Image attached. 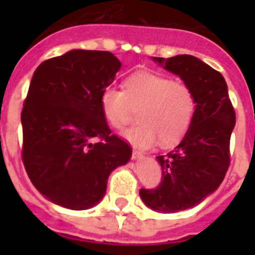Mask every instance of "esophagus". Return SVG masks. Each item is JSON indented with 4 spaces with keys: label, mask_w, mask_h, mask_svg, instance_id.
<instances>
[{
    "label": "esophagus",
    "mask_w": 255,
    "mask_h": 255,
    "mask_svg": "<svg viewBox=\"0 0 255 255\" xmlns=\"http://www.w3.org/2000/svg\"><path fill=\"white\" fill-rule=\"evenodd\" d=\"M141 157H143V153H141V152L137 151V149H133V151H132V159L139 160L141 159Z\"/></svg>",
    "instance_id": "esophagus-1"
}]
</instances>
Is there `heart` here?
<instances>
[{"instance_id": "1", "label": "heart", "mask_w": 255, "mask_h": 255, "mask_svg": "<svg viewBox=\"0 0 255 255\" xmlns=\"http://www.w3.org/2000/svg\"><path fill=\"white\" fill-rule=\"evenodd\" d=\"M137 108L140 123L126 129L124 139L141 148L152 147L160 139L163 145H173L189 129L196 99L186 85L151 71L129 75L123 91L110 86L100 94V110L112 128L124 127Z\"/></svg>"}]
</instances>
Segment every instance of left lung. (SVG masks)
Returning a JSON list of instances; mask_svg holds the SVG:
<instances>
[{"mask_svg":"<svg viewBox=\"0 0 255 255\" xmlns=\"http://www.w3.org/2000/svg\"><path fill=\"white\" fill-rule=\"evenodd\" d=\"M153 61L178 75L193 91L196 111L189 129L173 151L156 159L163 180L156 189H140L148 208L176 213L198 205L217 189L229 168L230 136L236 112L221 74L193 55Z\"/></svg>","mask_w":255,"mask_h":255,"instance_id":"obj_1","label":"left lung"}]
</instances>
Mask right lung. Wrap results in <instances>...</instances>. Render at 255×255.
Returning a JSON list of instances; mask_svg holds the SVG:
<instances>
[{
	"instance_id": "right-lung-1",
	"label": "right lung",
	"mask_w": 255,
	"mask_h": 255,
	"mask_svg": "<svg viewBox=\"0 0 255 255\" xmlns=\"http://www.w3.org/2000/svg\"><path fill=\"white\" fill-rule=\"evenodd\" d=\"M120 67L110 51L70 50L34 71L21 114L22 160L33 185L57 205L95 206L112 170L131 159L100 110V94Z\"/></svg>"
}]
</instances>
